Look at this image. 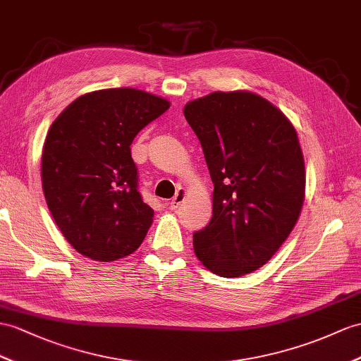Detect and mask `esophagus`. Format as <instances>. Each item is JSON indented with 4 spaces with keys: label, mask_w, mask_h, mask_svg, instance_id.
I'll return each instance as SVG.
<instances>
[{
    "label": "esophagus",
    "mask_w": 361,
    "mask_h": 361,
    "mask_svg": "<svg viewBox=\"0 0 361 361\" xmlns=\"http://www.w3.org/2000/svg\"><path fill=\"white\" fill-rule=\"evenodd\" d=\"M183 199H185V190L183 188H178V191H176V195L173 196V199L169 202V207H170V209H176L178 208L182 202H183Z\"/></svg>",
    "instance_id": "obj_1"
}]
</instances>
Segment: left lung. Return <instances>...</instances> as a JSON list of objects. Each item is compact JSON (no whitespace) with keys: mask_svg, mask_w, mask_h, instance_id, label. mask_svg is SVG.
<instances>
[{"mask_svg":"<svg viewBox=\"0 0 361 361\" xmlns=\"http://www.w3.org/2000/svg\"><path fill=\"white\" fill-rule=\"evenodd\" d=\"M183 114L209 170L213 217L192 234L197 259L222 277L259 269L297 222L305 199V162L285 114L250 92H214Z\"/></svg>","mask_w":361,"mask_h":361,"instance_id":"obj_1","label":"left lung"}]
</instances>
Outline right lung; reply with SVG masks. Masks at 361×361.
<instances>
[{
    "label": "right lung",
    "instance_id": "obj_1",
    "mask_svg": "<svg viewBox=\"0 0 361 361\" xmlns=\"http://www.w3.org/2000/svg\"><path fill=\"white\" fill-rule=\"evenodd\" d=\"M170 102L136 89H107L75 99L51 124L41 178L58 228L82 256L111 262L135 252L154 211L137 190L130 145Z\"/></svg>",
    "mask_w": 361,
    "mask_h": 361
}]
</instances>
